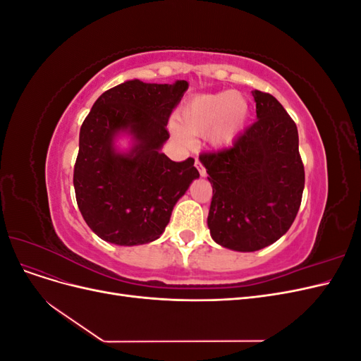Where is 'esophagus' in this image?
I'll use <instances>...</instances> for the list:
<instances>
[{
    "label": "esophagus",
    "instance_id": "34e87169",
    "mask_svg": "<svg viewBox=\"0 0 361 361\" xmlns=\"http://www.w3.org/2000/svg\"><path fill=\"white\" fill-rule=\"evenodd\" d=\"M195 167H197V170H199V173H200V176L203 178V176H206V170L203 169V166H202V162L195 158Z\"/></svg>",
    "mask_w": 361,
    "mask_h": 361
}]
</instances>
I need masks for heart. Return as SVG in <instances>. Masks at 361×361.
<instances>
[{
	"mask_svg": "<svg viewBox=\"0 0 361 361\" xmlns=\"http://www.w3.org/2000/svg\"><path fill=\"white\" fill-rule=\"evenodd\" d=\"M248 104L235 92H218L192 96L179 111V126H171L174 138L187 143L188 137H203L212 147L231 146L244 128Z\"/></svg>",
	"mask_w": 361,
	"mask_h": 361,
	"instance_id": "1",
	"label": "heart"
}]
</instances>
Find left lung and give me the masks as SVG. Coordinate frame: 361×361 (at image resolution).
<instances>
[{
    "label": "left lung",
    "mask_w": 361,
    "mask_h": 361,
    "mask_svg": "<svg viewBox=\"0 0 361 361\" xmlns=\"http://www.w3.org/2000/svg\"><path fill=\"white\" fill-rule=\"evenodd\" d=\"M251 93L256 122L231 149L200 155L214 192L211 236L243 253L274 244L289 231L304 190L297 125L274 96Z\"/></svg>",
    "instance_id": "1"
}]
</instances>
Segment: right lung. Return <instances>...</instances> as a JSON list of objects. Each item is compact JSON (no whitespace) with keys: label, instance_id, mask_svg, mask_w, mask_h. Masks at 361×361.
I'll use <instances>...</instances> for the list:
<instances>
[{"label":"right lung","instance_id":"obj_1","mask_svg":"<svg viewBox=\"0 0 361 361\" xmlns=\"http://www.w3.org/2000/svg\"><path fill=\"white\" fill-rule=\"evenodd\" d=\"M187 81L129 80L102 93L80 130L73 170L76 203L87 226L106 243L141 245L158 239L174 204L200 174L194 159L174 162L161 149L169 117ZM128 136L130 147L116 146Z\"/></svg>","mask_w":361,"mask_h":361}]
</instances>
